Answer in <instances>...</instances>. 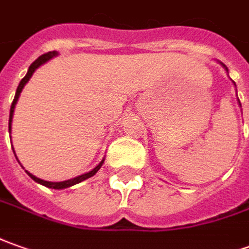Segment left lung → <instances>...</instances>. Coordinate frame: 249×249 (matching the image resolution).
Returning <instances> with one entry per match:
<instances>
[{
  "label": "left lung",
  "mask_w": 249,
  "mask_h": 249,
  "mask_svg": "<svg viewBox=\"0 0 249 249\" xmlns=\"http://www.w3.org/2000/svg\"><path fill=\"white\" fill-rule=\"evenodd\" d=\"M222 66H224V68H225V65H222ZM225 69H226V68H225ZM226 70H228V69H226Z\"/></svg>",
  "instance_id": "8db88e82"
}]
</instances>
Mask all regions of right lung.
<instances>
[{
  "instance_id": "right-lung-1",
  "label": "right lung",
  "mask_w": 249,
  "mask_h": 249,
  "mask_svg": "<svg viewBox=\"0 0 249 249\" xmlns=\"http://www.w3.org/2000/svg\"><path fill=\"white\" fill-rule=\"evenodd\" d=\"M58 53L56 51H50V53H46V54H43V55H40L37 59H36L35 62H32V65L30 66V69H28V73L25 74V77H24L23 80L20 81V84H18V87H17V90H16V95H15V99H13V103H12V107H10V114H9V133H10V124H12V119H13V112H15V106H16L17 100H18V96H20V93H21V90H23L24 85L28 82V80L31 78V75L34 74V71H35L40 65H43L44 62H47L49 59H51L53 56H55ZM16 156V154H15ZM103 162H104V160L97 165V167L95 168V169H92L90 172H88V174H84L81 175V176H77V178H74V179H70V180H66V181H46V180H42L39 179V178H36V176H34V175H31L30 172H27V174L30 175L32 179L35 180V181H37V183H40V184H43V186L49 187V188H54V190H62V188H68V187H71L74 186V184H77V183H81L82 180H87L88 178H92L93 175L100 169V167L103 165Z\"/></svg>"
}]
</instances>
